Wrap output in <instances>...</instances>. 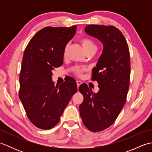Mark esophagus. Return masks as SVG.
<instances>
[{
	"mask_svg": "<svg viewBox=\"0 0 152 152\" xmlns=\"http://www.w3.org/2000/svg\"><path fill=\"white\" fill-rule=\"evenodd\" d=\"M76 83H77V87H78V89L79 86L82 84V82L80 81H76Z\"/></svg>",
	"mask_w": 152,
	"mask_h": 152,
	"instance_id": "esophagus-1",
	"label": "esophagus"
}]
</instances>
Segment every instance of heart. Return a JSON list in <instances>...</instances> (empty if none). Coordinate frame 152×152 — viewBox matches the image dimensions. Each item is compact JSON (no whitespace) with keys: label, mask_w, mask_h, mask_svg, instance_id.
I'll return each instance as SVG.
<instances>
[{"label":"heart","mask_w":152,"mask_h":152,"mask_svg":"<svg viewBox=\"0 0 152 152\" xmlns=\"http://www.w3.org/2000/svg\"><path fill=\"white\" fill-rule=\"evenodd\" d=\"M80 42L81 43L82 47L83 49L85 50L87 53H94L96 51L97 46H96V44L93 41L92 39L89 38H82L80 40ZM67 50H68V45L64 47V50H63V56L65 57L67 56ZM86 70V68L84 67H80V66H76L75 69H74V73H75L76 75L77 76H81L82 73L83 71Z\"/></svg>","instance_id":"obj_1"}]
</instances>
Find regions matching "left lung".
<instances>
[{"mask_svg":"<svg viewBox=\"0 0 152 152\" xmlns=\"http://www.w3.org/2000/svg\"><path fill=\"white\" fill-rule=\"evenodd\" d=\"M86 33L103 43V51L92 70L91 80L99 91L93 93L86 83L79 91L83 96L80 105L83 124L91 132H99L114 124L125 102L130 82V53L124 35L112 25H89Z\"/></svg>","mask_w":152,"mask_h":152,"instance_id":"8db88e82","label":"left lung"}]
</instances>
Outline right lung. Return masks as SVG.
<instances>
[{
    "label": "right lung",
    "instance_id": "add662e5",
    "mask_svg": "<svg viewBox=\"0 0 152 152\" xmlns=\"http://www.w3.org/2000/svg\"><path fill=\"white\" fill-rule=\"evenodd\" d=\"M76 25L46 27L34 34L24 51L19 75V99L28 119L41 129H50L60 120L77 89L69 77L59 86L52 70L63 63V50L74 36Z\"/></svg>",
    "mask_w": 152,
    "mask_h": 152
}]
</instances>
